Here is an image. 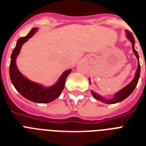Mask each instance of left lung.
Listing matches in <instances>:
<instances>
[{
    "label": "left lung",
    "instance_id": "8db88e82",
    "mask_svg": "<svg viewBox=\"0 0 146 146\" xmlns=\"http://www.w3.org/2000/svg\"><path fill=\"white\" fill-rule=\"evenodd\" d=\"M126 33H127V38L132 43L133 51L135 55H136V58L138 59V67H137V70H136V74H135V76H134L133 80H132L131 82H129L127 86H125L124 88H123L121 90L117 92L114 95L113 98H111V99H105L104 97H102V96H100V95L97 94L94 91H91L92 95L93 96V97L95 98L96 99L104 102L105 104H116V103L122 102L123 100H124L125 98H127L133 92V90L135 89V88H136V85L138 83L139 79V76H140V64H139V60L138 52L136 51L135 48H134V45H135V40H134V38L133 36V35H132L129 32L126 31ZM89 81H90V80H89Z\"/></svg>",
    "mask_w": 146,
    "mask_h": 146
}]
</instances>
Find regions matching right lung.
<instances>
[{
    "instance_id": "right-lung-1",
    "label": "right lung",
    "mask_w": 146,
    "mask_h": 146,
    "mask_svg": "<svg viewBox=\"0 0 146 146\" xmlns=\"http://www.w3.org/2000/svg\"><path fill=\"white\" fill-rule=\"evenodd\" d=\"M38 31V28H33L28 35L17 40V44L11 54L10 64V77L13 86L20 95L26 99L35 103H49L59 97L64 88L66 77L71 70L64 71L59 80L52 86L44 87L42 85L33 82L25 77L18 70L16 64L17 56L20 52L23 44L33 37Z\"/></svg>"
}]
</instances>
